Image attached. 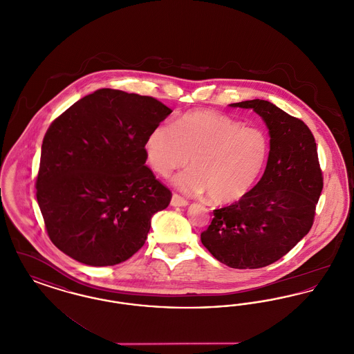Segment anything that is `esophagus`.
I'll return each mask as SVG.
<instances>
[{
    "label": "esophagus",
    "mask_w": 354,
    "mask_h": 354,
    "mask_svg": "<svg viewBox=\"0 0 354 354\" xmlns=\"http://www.w3.org/2000/svg\"><path fill=\"white\" fill-rule=\"evenodd\" d=\"M171 205H174V207H185V205H188V202L185 201V198H182L180 195L174 194L172 199H171Z\"/></svg>",
    "instance_id": "1"
}]
</instances>
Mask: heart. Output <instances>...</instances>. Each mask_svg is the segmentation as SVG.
<instances>
[{"mask_svg": "<svg viewBox=\"0 0 354 354\" xmlns=\"http://www.w3.org/2000/svg\"><path fill=\"white\" fill-rule=\"evenodd\" d=\"M145 152L151 169L166 178L189 160L192 167L178 175L174 185L188 195L208 192L211 202L228 204L241 199L259 180L268 160L270 139L263 130L219 113L191 111L172 127H153Z\"/></svg>", "mask_w": 354, "mask_h": 354, "instance_id": "obj_1", "label": "heart"}]
</instances>
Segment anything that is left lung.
Here are the masks:
<instances>
[{
    "mask_svg": "<svg viewBox=\"0 0 354 354\" xmlns=\"http://www.w3.org/2000/svg\"><path fill=\"white\" fill-rule=\"evenodd\" d=\"M266 122L270 155L264 175L239 202L215 209L203 245L237 270L267 267L289 252L312 228L322 191L315 136L303 120L263 100L231 103Z\"/></svg>",
    "mask_w": 354,
    "mask_h": 354,
    "instance_id": "left-lung-1",
    "label": "left lung"
}]
</instances>
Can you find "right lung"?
I'll return each mask as SVG.
<instances>
[{
	"instance_id": "right-lung-1",
	"label": "right lung",
	"mask_w": 354,
	"mask_h": 354,
	"mask_svg": "<svg viewBox=\"0 0 354 354\" xmlns=\"http://www.w3.org/2000/svg\"><path fill=\"white\" fill-rule=\"evenodd\" d=\"M172 110L162 102L100 88L55 119L42 142L37 202L53 244L91 267L138 252L171 191L145 166V142Z\"/></svg>"
}]
</instances>
